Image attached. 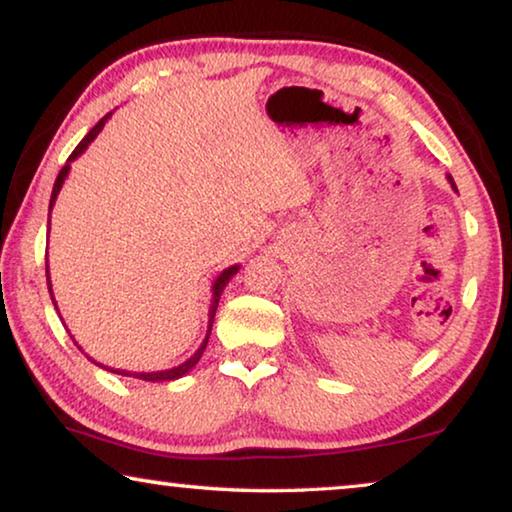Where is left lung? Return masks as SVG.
<instances>
[{
  "instance_id": "obj_1",
  "label": "left lung",
  "mask_w": 512,
  "mask_h": 512,
  "mask_svg": "<svg viewBox=\"0 0 512 512\" xmlns=\"http://www.w3.org/2000/svg\"><path fill=\"white\" fill-rule=\"evenodd\" d=\"M448 179H451V177H448ZM451 181H453V179H451ZM453 188H455V183H453ZM455 190H457V188H455Z\"/></svg>"
}]
</instances>
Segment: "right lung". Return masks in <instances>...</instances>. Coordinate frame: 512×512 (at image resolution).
<instances>
[{"label":"right lung","instance_id":"add662e5","mask_svg":"<svg viewBox=\"0 0 512 512\" xmlns=\"http://www.w3.org/2000/svg\"><path fill=\"white\" fill-rule=\"evenodd\" d=\"M110 119V114H105V117L98 121V124L91 128V131L82 137V142L78 144V147L73 149V154L68 156V160H73V158H78L82 151L87 149V144L94 140V137L101 133V128L105 126V121ZM68 167L71 165H64L59 170V174H57V181H55V188H52V197H50V209H52V204H55V200H57V195H59V188H61V183H64V179H66V174H68ZM239 271V266H230V269H225L223 273H220L218 276V280L213 282V301H211V310H209V331H207V338H204V342H202V347L197 349V352L188 358L186 363H181L179 368H172V370H163V372H126V370H112V372H117V375H124V377H135V379H144V381H172V379H179V377H183L186 375L188 370H193L195 368V363L200 361V356L204 354V349H207V342H209V335H211V326H213V317H216V308H218V301H220V294H223V289L227 287V282L232 280V276L234 273ZM45 276H48V262H45ZM48 289H50V296H52V287H50V276H48ZM55 301V299H52ZM55 308H57V303H55Z\"/></svg>","mask_w":512,"mask_h":512}]
</instances>
